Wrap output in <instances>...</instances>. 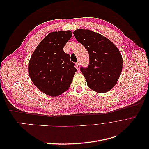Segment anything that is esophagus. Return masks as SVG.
<instances>
[{
  "label": "esophagus",
  "mask_w": 149,
  "mask_h": 149,
  "mask_svg": "<svg viewBox=\"0 0 149 149\" xmlns=\"http://www.w3.org/2000/svg\"><path fill=\"white\" fill-rule=\"evenodd\" d=\"M76 68H77V69H79V67H80V63H79V62L76 63Z\"/></svg>",
  "instance_id": "34e87169"
}]
</instances>
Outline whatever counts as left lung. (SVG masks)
<instances>
[{
	"label": "left lung",
	"instance_id": "obj_1",
	"mask_svg": "<svg viewBox=\"0 0 149 149\" xmlns=\"http://www.w3.org/2000/svg\"><path fill=\"white\" fill-rule=\"evenodd\" d=\"M73 34L89 53L88 67L80 68L88 87L97 93L109 91L117 83L123 69L118 48L106 37L89 30H75Z\"/></svg>",
	"mask_w": 149,
	"mask_h": 149
}]
</instances>
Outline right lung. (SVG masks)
Here are the masks:
<instances>
[{
    "label": "right lung",
    "instance_id": "obj_1",
    "mask_svg": "<svg viewBox=\"0 0 149 149\" xmlns=\"http://www.w3.org/2000/svg\"><path fill=\"white\" fill-rule=\"evenodd\" d=\"M70 30L53 31L45 37L35 49L29 63V74L40 91L58 96L67 91L76 69L63 48L71 38Z\"/></svg>",
    "mask_w": 149,
    "mask_h": 149
}]
</instances>
